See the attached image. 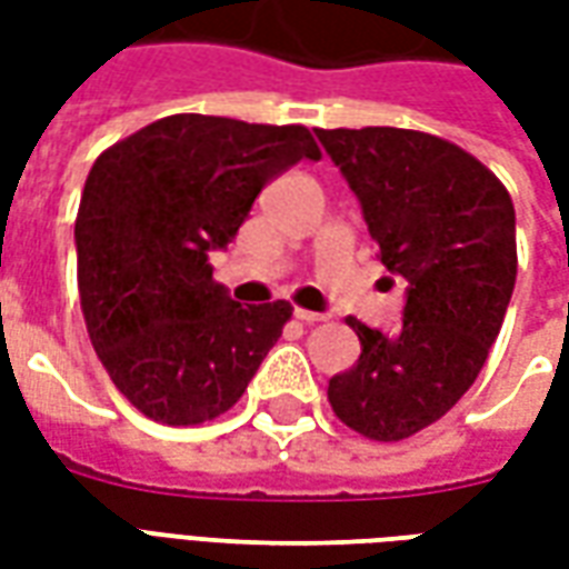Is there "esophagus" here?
<instances>
[{
	"label": "esophagus",
	"instance_id": "1",
	"mask_svg": "<svg viewBox=\"0 0 569 569\" xmlns=\"http://www.w3.org/2000/svg\"><path fill=\"white\" fill-rule=\"evenodd\" d=\"M296 320H301V322H305V326H317V322L326 320V313H313V310L296 308Z\"/></svg>",
	"mask_w": 569,
	"mask_h": 569
}]
</instances>
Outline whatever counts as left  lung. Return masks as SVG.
I'll list each match as a JSON object with an SVG mask.
<instances>
[{
    "label": "left lung",
    "mask_w": 569,
    "mask_h": 569,
    "mask_svg": "<svg viewBox=\"0 0 569 569\" xmlns=\"http://www.w3.org/2000/svg\"><path fill=\"white\" fill-rule=\"evenodd\" d=\"M317 137L359 198L387 271L408 283L399 332L347 320L362 353L329 381V402L366 439H408L460 402L500 335L518 273L512 198L478 158L432 133Z\"/></svg>",
    "instance_id": "8db88e82"
}]
</instances>
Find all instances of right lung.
Wrapping results in <instances>:
<instances>
[{
    "mask_svg": "<svg viewBox=\"0 0 569 569\" xmlns=\"http://www.w3.org/2000/svg\"><path fill=\"white\" fill-rule=\"evenodd\" d=\"M320 146L301 124L167 116L93 161L79 219L81 313L97 357L133 408L167 427L224 415L292 317L240 305L212 280L273 176Z\"/></svg>",
    "mask_w": 569,
    "mask_h": 569,
    "instance_id": "add662e5",
    "label": "right lung"
}]
</instances>
